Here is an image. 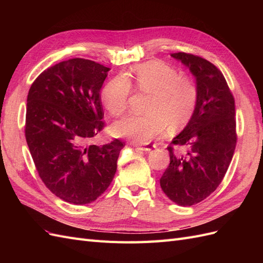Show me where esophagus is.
I'll list each match as a JSON object with an SVG mask.
<instances>
[{
  "label": "esophagus",
  "instance_id": "obj_1",
  "mask_svg": "<svg viewBox=\"0 0 263 263\" xmlns=\"http://www.w3.org/2000/svg\"><path fill=\"white\" fill-rule=\"evenodd\" d=\"M156 148V145H146V146H142V147H139V149L144 150V151H150L151 149Z\"/></svg>",
  "mask_w": 263,
  "mask_h": 263
}]
</instances>
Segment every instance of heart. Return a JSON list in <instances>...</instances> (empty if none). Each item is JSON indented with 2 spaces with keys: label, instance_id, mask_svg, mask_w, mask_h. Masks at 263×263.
Wrapping results in <instances>:
<instances>
[{
  "label": "heart",
  "instance_id": "1",
  "mask_svg": "<svg viewBox=\"0 0 263 263\" xmlns=\"http://www.w3.org/2000/svg\"><path fill=\"white\" fill-rule=\"evenodd\" d=\"M132 78L141 92L150 98L146 115H129L114 126L116 135L136 144H148L168 129L183 128L192 118L198 102V86L192 77L160 60L139 63L133 69ZM132 92L130 79L117 76L101 92L103 105L113 116H122L128 107Z\"/></svg>",
  "mask_w": 263,
  "mask_h": 263
}]
</instances>
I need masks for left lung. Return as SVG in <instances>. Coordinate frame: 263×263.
<instances>
[{
	"label": "left lung",
	"instance_id": "8db88e82",
	"mask_svg": "<svg viewBox=\"0 0 263 263\" xmlns=\"http://www.w3.org/2000/svg\"><path fill=\"white\" fill-rule=\"evenodd\" d=\"M196 78L198 102L186 127L168 147L170 163L160 185L170 200L191 206L210 196L224 179L237 144L235 99L220 70L198 55L176 52ZM184 145L187 153H174Z\"/></svg>",
	"mask_w": 263,
	"mask_h": 263
}]
</instances>
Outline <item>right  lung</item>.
<instances>
[{
	"mask_svg": "<svg viewBox=\"0 0 263 263\" xmlns=\"http://www.w3.org/2000/svg\"><path fill=\"white\" fill-rule=\"evenodd\" d=\"M109 68L73 58L39 74L27 95L25 137L44 184L70 204H89L112 182L119 153L114 139L97 146L104 128L101 89Z\"/></svg>",
	"mask_w": 263,
	"mask_h": 263,
	"instance_id": "1",
	"label": "right lung"
}]
</instances>
